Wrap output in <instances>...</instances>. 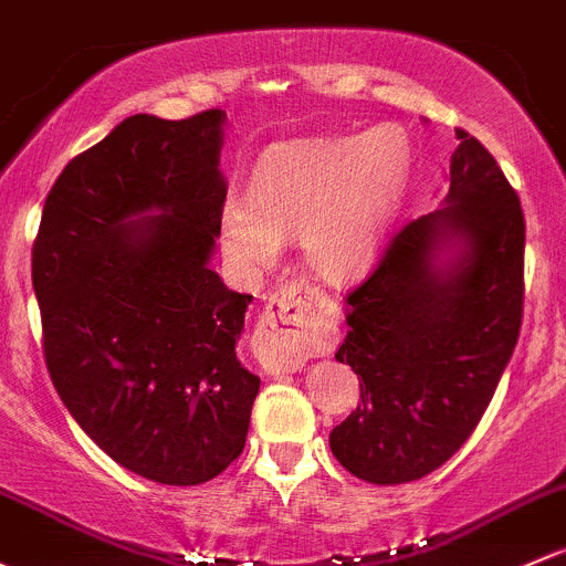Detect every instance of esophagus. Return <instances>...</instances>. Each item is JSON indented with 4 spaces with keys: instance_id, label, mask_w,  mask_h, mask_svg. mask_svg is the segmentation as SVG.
<instances>
[{
    "instance_id": "esophagus-1",
    "label": "esophagus",
    "mask_w": 566,
    "mask_h": 566,
    "mask_svg": "<svg viewBox=\"0 0 566 566\" xmlns=\"http://www.w3.org/2000/svg\"><path fill=\"white\" fill-rule=\"evenodd\" d=\"M333 328V306L319 290L284 284L268 301L254 333V353L271 377L295 374L314 349L328 342Z\"/></svg>"
}]
</instances>
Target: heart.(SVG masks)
I'll list each match as a JSON object with an SVG mask.
<instances>
[{"label":"heart","instance_id":"obj_1","mask_svg":"<svg viewBox=\"0 0 566 566\" xmlns=\"http://www.w3.org/2000/svg\"><path fill=\"white\" fill-rule=\"evenodd\" d=\"M412 176L409 135L377 124L363 135L287 140L265 148L252 200L228 198L219 241L241 271L276 263L298 233L303 260L331 282H349L382 254Z\"/></svg>","mask_w":566,"mask_h":566}]
</instances>
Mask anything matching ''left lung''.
Instances as JSON below:
<instances>
[{"mask_svg":"<svg viewBox=\"0 0 566 566\" xmlns=\"http://www.w3.org/2000/svg\"><path fill=\"white\" fill-rule=\"evenodd\" d=\"M442 206L390 241L347 298L336 360L363 379L331 431L347 472L374 485L426 478L480 423L513 358L523 314L521 200L478 138L455 129Z\"/></svg>","mask_w":566,"mask_h":566,"instance_id":"left-lung-1","label":"left lung"}]
</instances>
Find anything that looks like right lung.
Here are the masks:
<instances>
[{"label":"right lung","mask_w":566,"mask_h":566,"mask_svg":"<svg viewBox=\"0 0 566 566\" xmlns=\"http://www.w3.org/2000/svg\"><path fill=\"white\" fill-rule=\"evenodd\" d=\"M228 113L124 118L48 192L32 249L53 388L103 453L200 485L247 444L260 377L235 347L252 295L211 268Z\"/></svg>","instance_id":"right-lung-1"}]
</instances>
